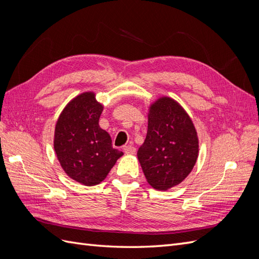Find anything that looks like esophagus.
<instances>
[{
  "label": "esophagus",
  "instance_id": "obj_1",
  "mask_svg": "<svg viewBox=\"0 0 259 259\" xmlns=\"http://www.w3.org/2000/svg\"><path fill=\"white\" fill-rule=\"evenodd\" d=\"M124 152L126 154H135L136 148L134 146H132V145H127V146L124 147Z\"/></svg>",
  "mask_w": 259,
  "mask_h": 259
}]
</instances>
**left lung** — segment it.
Segmentation results:
<instances>
[{"instance_id":"1","label":"left lung","mask_w":259,"mask_h":259,"mask_svg":"<svg viewBox=\"0 0 259 259\" xmlns=\"http://www.w3.org/2000/svg\"><path fill=\"white\" fill-rule=\"evenodd\" d=\"M199 155L191 117L173 98L162 96L149 107L148 131L137 152L148 184L167 190L184 182Z\"/></svg>"}]
</instances>
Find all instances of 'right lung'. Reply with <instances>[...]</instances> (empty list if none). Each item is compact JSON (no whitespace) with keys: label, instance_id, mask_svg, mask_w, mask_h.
<instances>
[{"label":"right lung","instance_id":"add662e5","mask_svg":"<svg viewBox=\"0 0 259 259\" xmlns=\"http://www.w3.org/2000/svg\"><path fill=\"white\" fill-rule=\"evenodd\" d=\"M103 110L96 94L84 92L69 101L55 126L54 149L60 166L84 186L100 184L123 155L112 147L109 133L99 126Z\"/></svg>","mask_w":259,"mask_h":259}]
</instances>
